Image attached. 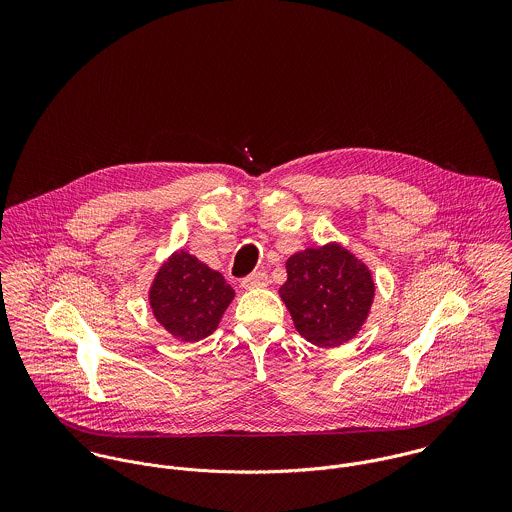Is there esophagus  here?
<instances>
[{
  "mask_svg": "<svg viewBox=\"0 0 512 512\" xmlns=\"http://www.w3.org/2000/svg\"><path fill=\"white\" fill-rule=\"evenodd\" d=\"M264 286H268V274L266 272H256V274L246 276L242 280L244 290H254V288H264Z\"/></svg>",
  "mask_w": 512,
  "mask_h": 512,
  "instance_id": "esophagus-1",
  "label": "esophagus"
}]
</instances>
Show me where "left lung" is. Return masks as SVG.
Wrapping results in <instances>:
<instances>
[{"mask_svg": "<svg viewBox=\"0 0 512 512\" xmlns=\"http://www.w3.org/2000/svg\"><path fill=\"white\" fill-rule=\"evenodd\" d=\"M280 295L297 333L317 347L353 339L368 317L374 282L365 264L341 244L305 248L286 262Z\"/></svg>", "mask_w": 512, "mask_h": 512, "instance_id": "8db88e82", "label": "left lung"}]
</instances>
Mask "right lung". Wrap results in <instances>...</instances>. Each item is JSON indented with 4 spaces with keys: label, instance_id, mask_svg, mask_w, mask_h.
Instances as JSON below:
<instances>
[{
    "label": "right lung",
    "instance_id": "1",
    "mask_svg": "<svg viewBox=\"0 0 512 512\" xmlns=\"http://www.w3.org/2000/svg\"><path fill=\"white\" fill-rule=\"evenodd\" d=\"M232 297L234 290L222 274L185 250H177L161 264L149 288L153 317L185 343L209 337Z\"/></svg>",
    "mask_w": 512,
    "mask_h": 512
}]
</instances>
